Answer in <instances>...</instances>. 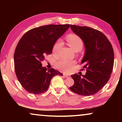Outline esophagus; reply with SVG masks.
Segmentation results:
<instances>
[{
    "mask_svg": "<svg viewBox=\"0 0 122 122\" xmlns=\"http://www.w3.org/2000/svg\"><path fill=\"white\" fill-rule=\"evenodd\" d=\"M64 76H65V77H66V78H69V77H70V76L68 75H66V74H64Z\"/></svg>",
    "mask_w": 122,
    "mask_h": 122,
    "instance_id": "34e87169",
    "label": "esophagus"
}]
</instances>
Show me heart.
<instances>
[{"label": "heart", "instance_id": "obj_1", "mask_svg": "<svg viewBox=\"0 0 122 122\" xmlns=\"http://www.w3.org/2000/svg\"><path fill=\"white\" fill-rule=\"evenodd\" d=\"M67 41L69 46L75 51H81L83 46V42L80 36L74 34H71L67 36ZM62 41L57 40L54 43L53 46V52L54 54H57L60 51L62 47ZM75 61H68L61 59L56 62V66L57 68L63 71H69L72 67L75 65Z\"/></svg>", "mask_w": 122, "mask_h": 122}]
</instances>
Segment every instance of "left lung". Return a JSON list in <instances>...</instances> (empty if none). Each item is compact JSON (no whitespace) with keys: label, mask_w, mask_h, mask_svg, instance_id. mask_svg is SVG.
<instances>
[{"label":"left lung","mask_w":122,"mask_h":122,"mask_svg":"<svg viewBox=\"0 0 122 122\" xmlns=\"http://www.w3.org/2000/svg\"><path fill=\"white\" fill-rule=\"evenodd\" d=\"M71 30L83 40L85 46L81 64L86 75H71L74 84L70 89L82 96L92 95L105 86L112 71L114 53L112 45L107 37L100 30L86 26L71 25Z\"/></svg>","instance_id":"1"}]
</instances>
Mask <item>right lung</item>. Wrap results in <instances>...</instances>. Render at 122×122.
<instances>
[{
  "label": "right lung",
  "instance_id": "right-lung-1",
  "mask_svg": "<svg viewBox=\"0 0 122 122\" xmlns=\"http://www.w3.org/2000/svg\"><path fill=\"white\" fill-rule=\"evenodd\" d=\"M70 25H48L34 28L21 37L14 54V69L18 81L30 93L46 92L54 76H62L52 68L42 67L41 62L52 52L53 46Z\"/></svg>",
  "mask_w": 122,
  "mask_h": 122
}]
</instances>
